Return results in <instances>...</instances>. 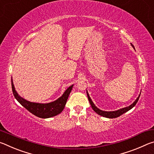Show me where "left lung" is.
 I'll return each instance as SVG.
<instances>
[{"mask_svg": "<svg viewBox=\"0 0 154 154\" xmlns=\"http://www.w3.org/2000/svg\"><path fill=\"white\" fill-rule=\"evenodd\" d=\"M132 47L134 48V46L132 45ZM87 95H88V100H89V102L91 105V106H92V108L94 111L96 113H98V115H100L101 116H103V117H105V118H118V117L122 116V114H124V113H126L128 111H129L131 109L132 107H134V106L136 105L137 103L138 102V100H139V97H140V95L138 96V98H137V100L134 101V102L131 105H130L129 106H127V107H125L123 109H119L118 111H104L102 110H100V109H98L96 106L94 105V104L93 103V102L91 100V98L90 97L89 94H88V93L87 92Z\"/></svg>", "mask_w": 154, "mask_h": 154, "instance_id": "obj_1", "label": "left lung"}]
</instances>
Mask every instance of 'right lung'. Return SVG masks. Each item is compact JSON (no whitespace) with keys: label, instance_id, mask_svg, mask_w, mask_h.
Wrapping results in <instances>:
<instances>
[{"label":"right lung","instance_id":"1","mask_svg":"<svg viewBox=\"0 0 154 154\" xmlns=\"http://www.w3.org/2000/svg\"><path fill=\"white\" fill-rule=\"evenodd\" d=\"M72 86H73V85L68 88V89L65 91L63 95L61 97H60L58 100L54 101V102L46 104L36 103L29 102V101H27L25 99L20 97L15 90L14 83H13V81L11 79L13 94H14L16 100L24 107L28 111H30L31 113L41 118H51V117L56 116L57 115L63 111L65 105H66L68 97H69L70 93L71 92Z\"/></svg>","mask_w":154,"mask_h":154}]
</instances>
